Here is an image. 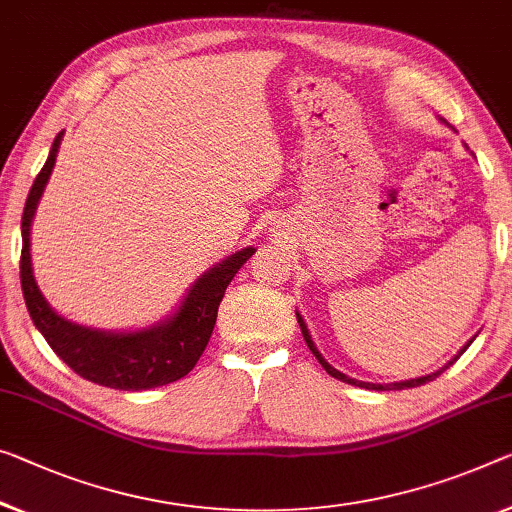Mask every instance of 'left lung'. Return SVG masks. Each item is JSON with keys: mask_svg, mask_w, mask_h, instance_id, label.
<instances>
[{"mask_svg": "<svg viewBox=\"0 0 512 512\" xmlns=\"http://www.w3.org/2000/svg\"><path fill=\"white\" fill-rule=\"evenodd\" d=\"M297 322H300V329H302V336H304V341H306V345H309V350L313 352V355H316V359L320 361L322 364V368H325V371L332 375V377H336V380H341V382H348V384H355V387H361V389H373V391H393V389H412V387H421V384H426V382H432L435 380V377H439L442 375L448 366H453L455 361L460 359V355L462 352H465L471 343H474V338H469V341L462 345L460 348V352L458 355H455L451 361H446V366H442L439 368V371H435V373H430V375H423V377H416V380H403V382H391V384H373V382H361V380H355V377H348L345 373H341V371H336V368L329 364V361L320 355V350L316 348V343H313V338H311V334H309V329H306V322H304V318L300 316V311H297Z\"/></svg>", "mask_w": 512, "mask_h": 512, "instance_id": "obj_1", "label": "left lung"}]
</instances>
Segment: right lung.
Listing matches in <instances>:
<instances>
[{"label": "right lung", "instance_id": "obj_1", "mask_svg": "<svg viewBox=\"0 0 512 512\" xmlns=\"http://www.w3.org/2000/svg\"><path fill=\"white\" fill-rule=\"evenodd\" d=\"M61 139H64V132H59L54 139L47 162L31 185L25 212H22L20 283L29 316L38 332L45 336V341L50 343V348L57 352V357L64 359L84 380L123 391H146L176 382L190 373L203 355L226 286L256 249L245 247L212 265L192 283L178 309L151 327L123 329V332L109 329L107 332V329L86 327L59 316L47 304L34 279L29 231L38 201H41L54 162H57Z\"/></svg>", "mask_w": 512, "mask_h": 512}]
</instances>
